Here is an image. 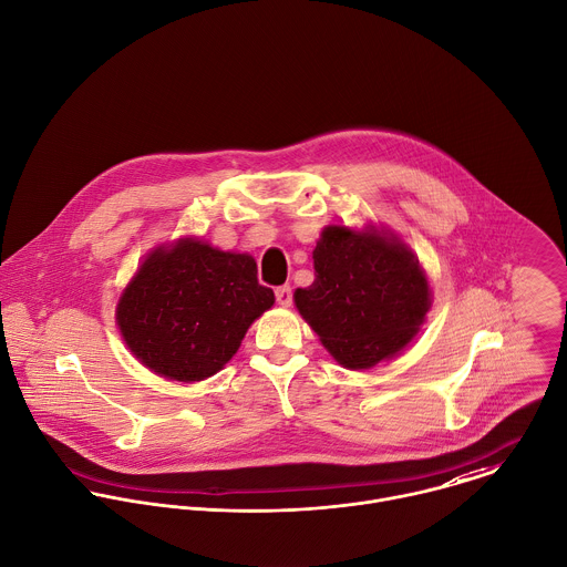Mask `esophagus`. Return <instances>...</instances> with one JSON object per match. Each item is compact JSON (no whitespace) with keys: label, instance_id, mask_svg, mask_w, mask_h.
I'll list each match as a JSON object with an SVG mask.
<instances>
[{"label":"esophagus","instance_id":"esophagus-1","mask_svg":"<svg viewBox=\"0 0 567 567\" xmlns=\"http://www.w3.org/2000/svg\"><path fill=\"white\" fill-rule=\"evenodd\" d=\"M275 297H277V303H279V306L288 308V306L292 303V290H290V286H279V288L275 290Z\"/></svg>","mask_w":567,"mask_h":567}]
</instances>
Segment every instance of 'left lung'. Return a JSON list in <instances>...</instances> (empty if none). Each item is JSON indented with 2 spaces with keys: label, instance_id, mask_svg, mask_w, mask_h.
I'll use <instances>...</instances> for the list:
<instances>
[{
  "label": "left lung",
  "instance_id": "8db88e82",
  "mask_svg": "<svg viewBox=\"0 0 567 567\" xmlns=\"http://www.w3.org/2000/svg\"><path fill=\"white\" fill-rule=\"evenodd\" d=\"M312 259L315 281L295 290V306L341 365L374 368L417 334L431 288L417 257L393 233L332 224Z\"/></svg>",
  "mask_w": 567,
  "mask_h": 567
}]
</instances>
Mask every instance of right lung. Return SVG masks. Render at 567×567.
I'll list each match as a JSON object with an SVG mask.
<instances>
[{
    "mask_svg": "<svg viewBox=\"0 0 567 567\" xmlns=\"http://www.w3.org/2000/svg\"><path fill=\"white\" fill-rule=\"evenodd\" d=\"M272 303L250 255L181 237L141 264L118 299L116 323L145 368L195 382L233 359L250 323Z\"/></svg>",
    "mask_w": 567,
    "mask_h": 567,
    "instance_id": "add662e5",
    "label": "right lung"
}]
</instances>
